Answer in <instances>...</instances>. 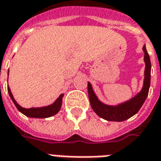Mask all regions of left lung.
Segmentation results:
<instances>
[{
  "mask_svg": "<svg viewBox=\"0 0 161 161\" xmlns=\"http://www.w3.org/2000/svg\"><path fill=\"white\" fill-rule=\"evenodd\" d=\"M143 50L144 51V61H145V71H144V82L143 87L141 92L132 100L121 104L117 106H111L103 104L98 100L94 92L93 91L91 84L88 83V92L92 109L101 118L110 121H122L134 116L140 110L142 105L145 101L149 94V86H150V71H151V62L145 45H143Z\"/></svg>",
  "mask_w": 161,
  "mask_h": 161,
  "instance_id": "left-lung-1",
  "label": "left lung"
}]
</instances>
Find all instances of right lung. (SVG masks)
<instances>
[{
	"label": "right lung",
	"instance_id": "obj_1",
	"mask_svg": "<svg viewBox=\"0 0 161 161\" xmlns=\"http://www.w3.org/2000/svg\"><path fill=\"white\" fill-rule=\"evenodd\" d=\"M9 72V71H8ZM7 91L9 94L11 99L16 105V107L18 108V110L22 112L23 115L29 116V117H34V118H46V117H50L54 115H56L58 112L61 107V104H62V97L63 94H61L57 100L52 104V105L45 106V107H39V108H29V109H25V108L21 107L20 105H18V103L16 102L14 98L12 96V92L10 90L9 86L7 87Z\"/></svg>",
	"mask_w": 161,
	"mask_h": 161
}]
</instances>
